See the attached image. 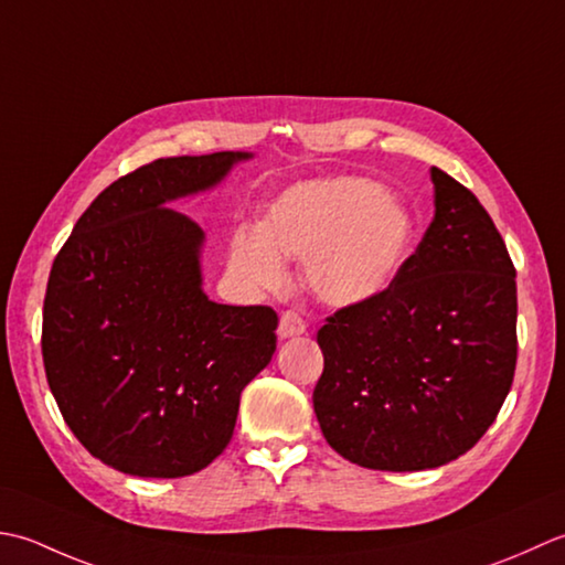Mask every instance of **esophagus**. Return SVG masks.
<instances>
[{
    "label": "esophagus",
    "mask_w": 565,
    "mask_h": 565,
    "mask_svg": "<svg viewBox=\"0 0 565 565\" xmlns=\"http://www.w3.org/2000/svg\"><path fill=\"white\" fill-rule=\"evenodd\" d=\"M307 327L305 321L299 315L295 312H282L280 315V324H278V337L280 339H292V337H299V333H305Z\"/></svg>",
    "instance_id": "esophagus-1"
}]
</instances>
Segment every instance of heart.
Masks as SVG:
<instances>
[{
    "label": "heart",
    "instance_id": "b5f03b06",
    "mask_svg": "<svg viewBox=\"0 0 565 565\" xmlns=\"http://www.w3.org/2000/svg\"><path fill=\"white\" fill-rule=\"evenodd\" d=\"M409 212L383 185L355 175L297 182L263 224L232 236V270L250 290L285 280L282 258L302 260L305 282L331 307H361L395 282L409 256Z\"/></svg>",
    "mask_w": 565,
    "mask_h": 565
}]
</instances>
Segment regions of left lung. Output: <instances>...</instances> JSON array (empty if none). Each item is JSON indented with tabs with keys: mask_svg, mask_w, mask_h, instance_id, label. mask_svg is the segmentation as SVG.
<instances>
[{
	"mask_svg": "<svg viewBox=\"0 0 565 565\" xmlns=\"http://www.w3.org/2000/svg\"><path fill=\"white\" fill-rule=\"evenodd\" d=\"M434 218L387 290L319 329L315 414L355 466L451 463L490 429L516 365L514 266L470 190L431 168Z\"/></svg>",
	"mask_w": 565,
	"mask_h": 565,
	"instance_id": "1",
	"label": "left lung"
}]
</instances>
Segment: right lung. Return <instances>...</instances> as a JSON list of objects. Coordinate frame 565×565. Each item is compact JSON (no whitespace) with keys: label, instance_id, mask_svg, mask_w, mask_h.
Here are the masks:
<instances>
[{"label":"right lung","instance_id":"add662e5","mask_svg":"<svg viewBox=\"0 0 565 565\" xmlns=\"http://www.w3.org/2000/svg\"><path fill=\"white\" fill-rule=\"evenodd\" d=\"M253 153L158 158L99 194L53 260L43 365L71 431L102 463L182 478L232 441L244 387L275 353L270 307L204 292V232L172 202Z\"/></svg>","mask_w":565,"mask_h":565}]
</instances>
